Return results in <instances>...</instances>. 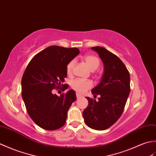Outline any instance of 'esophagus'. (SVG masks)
<instances>
[{"label":"esophagus","mask_w":156,"mask_h":156,"mask_svg":"<svg viewBox=\"0 0 156 156\" xmlns=\"http://www.w3.org/2000/svg\"><path fill=\"white\" fill-rule=\"evenodd\" d=\"M76 96H77V99H79V98H81V95H79V93H76Z\"/></svg>","instance_id":"esophagus-1"}]
</instances>
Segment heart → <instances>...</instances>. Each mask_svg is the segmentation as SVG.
<instances>
[{
	"label": "heart",
	"mask_w": 156,
	"mask_h": 156,
	"mask_svg": "<svg viewBox=\"0 0 156 156\" xmlns=\"http://www.w3.org/2000/svg\"><path fill=\"white\" fill-rule=\"evenodd\" d=\"M83 61L87 65L88 69L91 71H94L98 69L100 65V61L99 58L94 56V55H85L83 57ZM75 64V60L71 61L67 64L66 67V71L68 75L71 76L73 73V68ZM93 84L90 81H85L81 80V79H76L72 82L71 87L75 91H77L79 93H85L88 89L92 87Z\"/></svg>",
	"instance_id": "b5f03b06"
}]
</instances>
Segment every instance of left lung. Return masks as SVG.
I'll return each instance as SVG.
<instances>
[{"label":"left lung","mask_w":156,"mask_h":156,"mask_svg":"<svg viewBox=\"0 0 156 156\" xmlns=\"http://www.w3.org/2000/svg\"><path fill=\"white\" fill-rule=\"evenodd\" d=\"M91 49L99 54L104 71L101 81L91 90L92 94L100 98L98 101L86 98L89 104L83 116L90 128L104 130L122 115L130 93V76L126 65L115 55L101 47Z\"/></svg>","instance_id":"1"}]
</instances>
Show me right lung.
<instances>
[{
	"instance_id": "add662e5",
	"label": "right lung",
	"mask_w": 156,
	"mask_h": 156,
	"mask_svg": "<svg viewBox=\"0 0 156 156\" xmlns=\"http://www.w3.org/2000/svg\"><path fill=\"white\" fill-rule=\"evenodd\" d=\"M79 53L77 48L49 47L31 59L24 73L23 101L30 118L44 129H59L66 122L69 107L77 99L75 91L70 89L60 96L52 91L65 81L67 65Z\"/></svg>"
}]
</instances>
